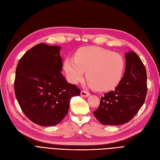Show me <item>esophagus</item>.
I'll return each mask as SVG.
<instances>
[{
	"label": "esophagus",
	"mask_w": 160,
	"mask_h": 160,
	"mask_svg": "<svg viewBox=\"0 0 160 160\" xmlns=\"http://www.w3.org/2000/svg\"><path fill=\"white\" fill-rule=\"evenodd\" d=\"M90 95V93L88 91H81V95L83 96V97H88Z\"/></svg>",
	"instance_id": "obj_1"
}]
</instances>
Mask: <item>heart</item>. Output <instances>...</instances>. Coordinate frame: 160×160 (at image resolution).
Masks as SVG:
<instances>
[{"label": "heart", "instance_id": "heart-1", "mask_svg": "<svg viewBox=\"0 0 160 160\" xmlns=\"http://www.w3.org/2000/svg\"><path fill=\"white\" fill-rule=\"evenodd\" d=\"M64 69L72 83L83 80L87 71L89 87L108 91L113 88L122 78L124 60L118 53L100 47H88L77 52L76 57H67Z\"/></svg>", "mask_w": 160, "mask_h": 160}]
</instances>
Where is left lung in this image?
<instances>
[{
	"instance_id": "left-lung-1",
	"label": "left lung",
	"mask_w": 160,
	"mask_h": 160,
	"mask_svg": "<svg viewBox=\"0 0 160 160\" xmlns=\"http://www.w3.org/2000/svg\"><path fill=\"white\" fill-rule=\"evenodd\" d=\"M125 71L115 90L101 98L95 117L104 125H119L132 119L142 107L147 95L146 67L133 51L125 53Z\"/></svg>"
}]
</instances>
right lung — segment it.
Wrapping results in <instances>:
<instances>
[{
  "mask_svg": "<svg viewBox=\"0 0 160 160\" xmlns=\"http://www.w3.org/2000/svg\"><path fill=\"white\" fill-rule=\"evenodd\" d=\"M61 47L40 43L27 51L17 67L14 93L27 117L41 126H54L68 113L77 86L62 75Z\"/></svg>",
  "mask_w": 160,
  "mask_h": 160,
  "instance_id": "add662e5",
  "label": "right lung"
}]
</instances>
